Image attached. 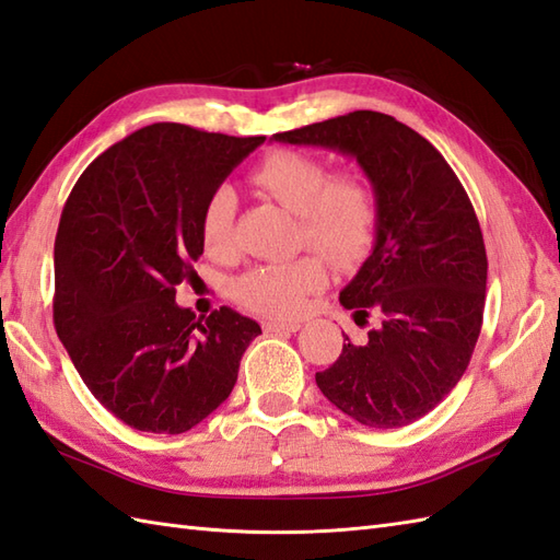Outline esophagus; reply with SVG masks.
<instances>
[{"label": "esophagus", "mask_w": 560, "mask_h": 560, "mask_svg": "<svg viewBox=\"0 0 560 560\" xmlns=\"http://www.w3.org/2000/svg\"><path fill=\"white\" fill-rule=\"evenodd\" d=\"M302 326H300V323H296V320H268V323H264V330L266 332H296V330H300Z\"/></svg>", "instance_id": "34e87169"}]
</instances>
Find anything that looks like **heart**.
I'll return each instance as SVG.
<instances>
[{
    "mask_svg": "<svg viewBox=\"0 0 560 560\" xmlns=\"http://www.w3.org/2000/svg\"><path fill=\"white\" fill-rule=\"evenodd\" d=\"M252 184L294 213L300 248H314L340 270L354 268L369 256L376 242L381 208L376 186L364 172H332L323 158L276 151L254 167ZM234 213L237 198L230 186H220L208 196L201 210V244L210 258H232ZM319 257L304 254L284 264L248 268L232 284L234 300L268 318L300 316L308 296L328 280Z\"/></svg>",
    "mask_w": 560,
    "mask_h": 560,
    "instance_id": "obj_1",
    "label": "heart"
}]
</instances>
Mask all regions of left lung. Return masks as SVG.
I'll list each match as a JSON object with an SVG mask.
<instances>
[{
  "label": "left lung",
  "mask_w": 560,
  "mask_h": 560,
  "mask_svg": "<svg viewBox=\"0 0 560 560\" xmlns=\"http://www.w3.org/2000/svg\"><path fill=\"white\" fill-rule=\"evenodd\" d=\"M357 158L378 194L374 252L340 292L366 338L316 383L371 429L407 427L431 412L469 366L487 302V248L465 186L424 136L390 115L357 109L272 136Z\"/></svg>",
  "instance_id": "obj_1"
}]
</instances>
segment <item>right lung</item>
Here are the masks:
<instances>
[{
	"mask_svg": "<svg viewBox=\"0 0 560 560\" xmlns=\"http://www.w3.org/2000/svg\"><path fill=\"white\" fill-rule=\"evenodd\" d=\"M264 141L151 124L97 155L67 198L55 328L95 400L131 429L189 431L237 383L260 326L230 306L196 318L175 288L203 254L208 196Z\"/></svg>",
	"mask_w": 560,
	"mask_h": 560,
	"instance_id": "obj_1",
	"label": "right lung"
}]
</instances>
